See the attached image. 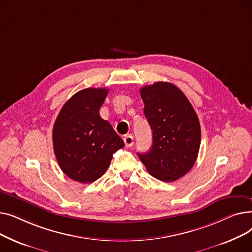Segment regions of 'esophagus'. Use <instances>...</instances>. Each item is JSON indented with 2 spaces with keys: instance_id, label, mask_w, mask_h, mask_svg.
Returning a JSON list of instances; mask_svg holds the SVG:
<instances>
[{
  "instance_id": "esophagus-1",
  "label": "esophagus",
  "mask_w": 252,
  "mask_h": 252,
  "mask_svg": "<svg viewBox=\"0 0 252 252\" xmlns=\"http://www.w3.org/2000/svg\"><path fill=\"white\" fill-rule=\"evenodd\" d=\"M124 141H125V144L126 147H130V146H133V144H134V137L131 135H127L124 138Z\"/></svg>"
}]
</instances>
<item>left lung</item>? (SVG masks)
I'll list each match as a JSON object with an SVG mask.
<instances>
[{"mask_svg": "<svg viewBox=\"0 0 252 252\" xmlns=\"http://www.w3.org/2000/svg\"><path fill=\"white\" fill-rule=\"evenodd\" d=\"M144 113L152 129L150 151L138 153L149 174L174 182L194 165L201 141V128L193 106L170 83L158 82L140 90Z\"/></svg>", "mask_w": 252, "mask_h": 252, "instance_id": "left-lung-1", "label": "left lung"}]
</instances>
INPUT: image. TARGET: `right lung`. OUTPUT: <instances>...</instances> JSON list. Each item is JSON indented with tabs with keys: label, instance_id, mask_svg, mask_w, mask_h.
<instances>
[{
	"label": "right lung",
	"instance_id": "right-lung-1",
	"mask_svg": "<svg viewBox=\"0 0 252 252\" xmlns=\"http://www.w3.org/2000/svg\"><path fill=\"white\" fill-rule=\"evenodd\" d=\"M108 89L88 88L66 102L53 127V146L60 168L71 180L92 183L110 165L112 155L125 146L99 110Z\"/></svg>",
	"mask_w": 252,
	"mask_h": 252
}]
</instances>
